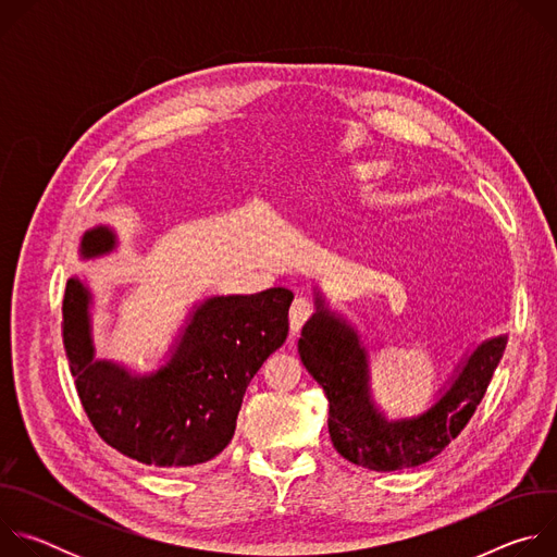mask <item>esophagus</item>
Returning <instances> with one entry per match:
<instances>
[{
  "mask_svg": "<svg viewBox=\"0 0 557 557\" xmlns=\"http://www.w3.org/2000/svg\"><path fill=\"white\" fill-rule=\"evenodd\" d=\"M312 312H314V306L308 297H304V295L295 297V301L290 306V335H297L301 331V326L310 320Z\"/></svg>",
  "mask_w": 557,
  "mask_h": 557,
  "instance_id": "34e87169",
  "label": "esophagus"
}]
</instances>
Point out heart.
Returning <instances> with one entry per match:
<instances>
[{"label": "heart", "mask_w": 557, "mask_h": 557, "mask_svg": "<svg viewBox=\"0 0 557 557\" xmlns=\"http://www.w3.org/2000/svg\"><path fill=\"white\" fill-rule=\"evenodd\" d=\"M379 172V165H363L361 168V174H376Z\"/></svg>", "instance_id": "heart-1"}]
</instances>
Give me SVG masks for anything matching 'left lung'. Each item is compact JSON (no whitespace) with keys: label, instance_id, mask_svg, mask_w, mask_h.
<instances>
[{"label":"left lung","instance_id":"left-lung-1","mask_svg":"<svg viewBox=\"0 0 557 557\" xmlns=\"http://www.w3.org/2000/svg\"><path fill=\"white\" fill-rule=\"evenodd\" d=\"M317 310L297 344L301 363L324 387L329 432L350 462L374 471H396L438 456L469 423L503 359L507 337L481 344L465 361L441 401L419 419L387 423L368 399V363L355 331L335 320L317 299Z\"/></svg>","mask_w":557,"mask_h":557}]
</instances>
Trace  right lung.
Returning a JSON list of instances; mask_svg holds the SVG:
<instances>
[{"label":"right lung","mask_w":557,"mask_h":557,"mask_svg":"<svg viewBox=\"0 0 557 557\" xmlns=\"http://www.w3.org/2000/svg\"><path fill=\"white\" fill-rule=\"evenodd\" d=\"M114 249L106 226L84 235V256ZM288 288L207 299L172 361L136 379L95 361L88 290L67 280L63 346L78 399L97 434L123 456L153 467H191L218 456L233 438L247 385L288 335Z\"/></svg>","instance_id":"right-lung-1"}]
</instances>
